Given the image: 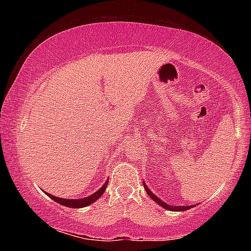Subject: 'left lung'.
Masks as SVG:
<instances>
[{
	"instance_id": "8db88e82",
	"label": "left lung",
	"mask_w": 251,
	"mask_h": 251,
	"mask_svg": "<svg viewBox=\"0 0 251 251\" xmlns=\"http://www.w3.org/2000/svg\"><path fill=\"white\" fill-rule=\"evenodd\" d=\"M143 185H145V189H146V191H147V193H148V195L151 197L152 200H154L155 201L157 204H159L161 205L163 208H165V209H167V210H173V211H183V210H188V209H190V208H192V207H194L195 205H193V206H170V205H168V204H166V202H164L162 200H159L157 196H155L154 195L152 192L149 190V188L148 186L146 185V183L143 182Z\"/></svg>"
}]
</instances>
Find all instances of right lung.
<instances>
[{"instance_id":"right-lung-1","label":"right lung","mask_w":251,"mask_h":251,"mask_svg":"<svg viewBox=\"0 0 251 251\" xmlns=\"http://www.w3.org/2000/svg\"><path fill=\"white\" fill-rule=\"evenodd\" d=\"M108 181H105V183L101 186V188L96 192V193L92 194L90 196H87L85 197V199H81V200H67V199H59V197H56L54 195H50V193H47V192H45V193L49 195L50 199L52 201H55L57 202H59L60 205H63V206H67V207H71V208H82V207H86L90 204H93V202L95 201H97L99 197H101V195H102L104 193V191L106 189V186H108Z\"/></svg>"}]
</instances>
